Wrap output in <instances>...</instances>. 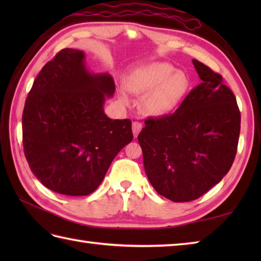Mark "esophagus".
<instances>
[{
    "mask_svg": "<svg viewBox=\"0 0 261 261\" xmlns=\"http://www.w3.org/2000/svg\"><path fill=\"white\" fill-rule=\"evenodd\" d=\"M141 129H142V124L140 123V122L136 121V122H134V123H132V132H134L135 138L138 137V135H139V132L141 131Z\"/></svg>",
    "mask_w": 261,
    "mask_h": 261,
    "instance_id": "esophagus-1",
    "label": "esophagus"
}]
</instances>
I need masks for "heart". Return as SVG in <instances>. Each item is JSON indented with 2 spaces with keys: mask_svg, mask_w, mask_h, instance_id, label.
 <instances>
[{
  "mask_svg": "<svg viewBox=\"0 0 261 261\" xmlns=\"http://www.w3.org/2000/svg\"><path fill=\"white\" fill-rule=\"evenodd\" d=\"M191 87L186 73L177 70L167 63H153L136 70L127 79V88L138 95H147L143 110L150 115H164L171 112ZM122 101L127 102L125 95Z\"/></svg>",
  "mask_w": 261,
  "mask_h": 261,
  "instance_id": "heart-1",
  "label": "heart"
}]
</instances>
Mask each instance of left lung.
Masks as SVG:
<instances>
[{"instance_id": "obj_1", "label": "left lung", "mask_w": 261, "mask_h": 261, "mask_svg": "<svg viewBox=\"0 0 261 261\" xmlns=\"http://www.w3.org/2000/svg\"><path fill=\"white\" fill-rule=\"evenodd\" d=\"M202 83L174 113L148 118L138 136L148 179L173 202L202 196L228 174L234 162L241 115L223 79L193 59Z\"/></svg>"}]
</instances>
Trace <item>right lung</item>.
I'll list each match as a JSON object with an SVG mask.
<instances>
[{"instance_id": "add662e5", "label": "right lung", "mask_w": 261, "mask_h": 261, "mask_svg": "<svg viewBox=\"0 0 261 261\" xmlns=\"http://www.w3.org/2000/svg\"><path fill=\"white\" fill-rule=\"evenodd\" d=\"M114 91L111 75L86 68L82 50L65 48L43 66L22 114L24 156L43 186L85 196L101 184L116 154L134 139L129 119L104 113L105 97Z\"/></svg>"}]
</instances>
